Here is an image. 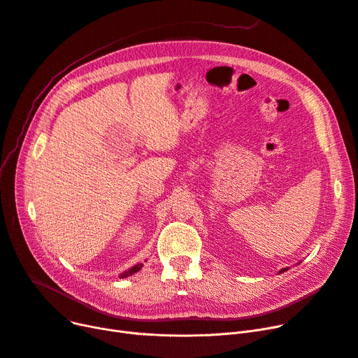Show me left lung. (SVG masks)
I'll list each match as a JSON object with an SVG mask.
<instances>
[{
  "mask_svg": "<svg viewBox=\"0 0 358 358\" xmlns=\"http://www.w3.org/2000/svg\"><path fill=\"white\" fill-rule=\"evenodd\" d=\"M284 271H285V269H284Z\"/></svg>",
  "mask_w": 358,
  "mask_h": 358,
  "instance_id": "obj_1",
  "label": "left lung"
}]
</instances>
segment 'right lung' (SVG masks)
Returning <instances> with one entry per match:
<instances>
[{
    "label": "right lung",
    "instance_id": "obj_1",
    "mask_svg": "<svg viewBox=\"0 0 358 358\" xmlns=\"http://www.w3.org/2000/svg\"><path fill=\"white\" fill-rule=\"evenodd\" d=\"M141 264H138V265H135V266H132L131 269H128L127 272H124V274L121 275V277H119V278H125V277H128V275H132V274H135V272H138L140 269H141Z\"/></svg>",
    "mask_w": 358,
    "mask_h": 358
}]
</instances>
